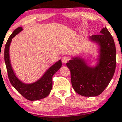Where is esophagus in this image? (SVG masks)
Returning <instances> with one entry per match:
<instances>
[{
    "label": "esophagus",
    "mask_w": 122,
    "mask_h": 122,
    "mask_svg": "<svg viewBox=\"0 0 122 122\" xmlns=\"http://www.w3.org/2000/svg\"><path fill=\"white\" fill-rule=\"evenodd\" d=\"M68 61H69V58H67V57L63 56L62 58V63H64V64H65V63H66V62H67Z\"/></svg>",
    "instance_id": "1"
}]
</instances>
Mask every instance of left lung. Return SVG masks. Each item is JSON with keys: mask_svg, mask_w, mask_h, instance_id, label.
I'll return each instance as SVG.
<instances>
[{"mask_svg": "<svg viewBox=\"0 0 122 122\" xmlns=\"http://www.w3.org/2000/svg\"><path fill=\"white\" fill-rule=\"evenodd\" d=\"M99 46L95 66L87 63L81 56L72 57L66 63L71 71V83L75 92L81 96L92 97L102 93L114 76L116 67V48L114 39L106 27L99 34L90 36Z\"/></svg>", "mask_w": 122, "mask_h": 122, "instance_id": "obj_1", "label": "left lung"}]
</instances>
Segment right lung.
Returning a JSON list of instances; mask_svg holds the SVG:
<instances>
[{"mask_svg": "<svg viewBox=\"0 0 122 122\" xmlns=\"http://www.w3.org/2000/svg\"><path fill=\"white\" fill-rule=\"evenodd\" d=\"M23 30L19 27L13 32L9 37L5 46L4 60L10 83L26 99L29 101H37L45 98L52 89V77L61 67L62 62L60 60L46 70L38 80L30 83H24L16 77L11 66L10 58V46L12 39Z\"/></svg>", "mask_w": 122, "mask_h": 122, "instance_id": "add662e5", "label": "right lung"}]
</instances>
